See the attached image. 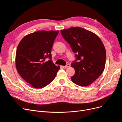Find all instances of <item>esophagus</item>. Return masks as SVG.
Returning <instances> with one entry per match:
<instances>
[{"instance_id":"34e87169","label":"esophagus","mask_w":122,"mask_h":122,"mask_svg":"<svg viewBox=\"0 0 122 122\" xmlns=\"http://www.w3.org/2000/svg\"><path fill=\"white\" fill-rule=\"evenodd\" d=\"M70 67V65L69 64H67L65 66H64V68H69Z\"/></svg>"}]
</instances>
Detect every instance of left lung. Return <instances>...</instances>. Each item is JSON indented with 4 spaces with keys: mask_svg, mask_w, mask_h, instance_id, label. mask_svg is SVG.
I'll return each mask as SVG.
<instances>
[{
    "mask_svg": "<svg viewBox=\"0 0 122 122\" xmlns=\"http://www.w3.org/2000/svg\"><path fill=\"white\" fill-rule=\"evenodd\" d=\"M64 40L75 53L71 64L75 73L72 81L78 86L90 85L103 73L106 62V50L99 37L81 27L61 30Z\"/></svg>",
    "mask_w": 122,
    "mask_h": 122,
    "instance_id": "8db88e82",
    "label": "left lung"
}]
</instances>
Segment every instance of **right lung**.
<instances>
[{"label":"right lung","instance_id":"add662e5","mask_svg":"<svg viewBox=\"0 0 122 122\" xmlns=\"http://www.w3.org/2000/svg\"><path fill=\"white\" fill-rule=\"evenodd\" d=\"M59 31L40 30L24 37L16 54V66L22 78L31 86L40 88L52 82L59 66L51 60V49ZM47 58L50 60L46 61Z\"/></svg>","mask_w":122,"mask_h":122}]
</instances>
